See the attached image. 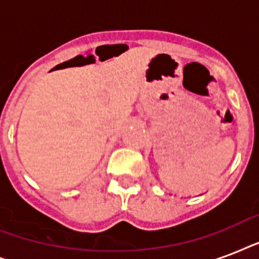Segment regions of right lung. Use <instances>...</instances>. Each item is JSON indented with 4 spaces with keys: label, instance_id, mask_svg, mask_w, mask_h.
Masks as SVG:
<instances>
[{
    "label": "right lung",
    "instance_id": "1",
    "mask_svg": "<svg viewBox=\"0 0 259 259\" xmlns=\"http://www.w3.org/2000/svg\"><path fill=\"white\" fill-rule=\"evenodd\" d=\"M67 63H68V62H64V63H62V64H59V66H56V67H55V68H62V67L67 66Z\"/></svg>",
    "mask_w": 259,
    "mask_h": 259
}]
</instances>
